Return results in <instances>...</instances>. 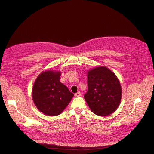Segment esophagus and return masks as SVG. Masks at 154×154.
<instances>
[{
	"instance_id": "obj_1",
	"label": "esophagus",
	"mask_w": 154,
	"mask_h": 154,
	"mask_svg": "<svg viewBox=\"0 0 154 154\" xmlns=\"http://www.w3.org/2000/svg\"><path fill=\"white\" fill-rule=\"evenodd\" d=\"M75 96L76 97H79V96H81V92H80V91H78L76 94H75Z\"/></svg>"
}]
</instances>
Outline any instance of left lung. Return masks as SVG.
<instances>
[{"mask_svg": "<svg viewBox=\"0 0 154 154\" xmlns=\"http://www.w3.org/2000/svg\"><path fill=\"white\" fill-rule=\"evenodd\" d=\"M88 90L84 98L96 115L111 114L118 108L122 96L121 86L115 74L105 66H98L88 72Z\"/></svg>", "mask_w": 154, "mask_h": 154, "instance_id": "left-lung-1", "label": "left lung"}]
</instances>
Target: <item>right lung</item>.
Returning a JSON list of instances; mask_svg holds the SVG:
<instances>
[{
	"label": "right lung",
	"instance_id": "right-lung-1",
	"mask_svg": "<svg viewBox=\"0 0 154 154\" xmlns=\"http://www.w3.org/2000/svg\"><path fill=\"white\" fill-rule=\"evenodd\" d=\"M60 71L42 72L35 79L32 88L33 101L41 112L49 116L59 115L68 106L74 94L61 83Z\"/></svg>",
	"mask_w": 154,
	"mask_h": 154
}]
</instances>
